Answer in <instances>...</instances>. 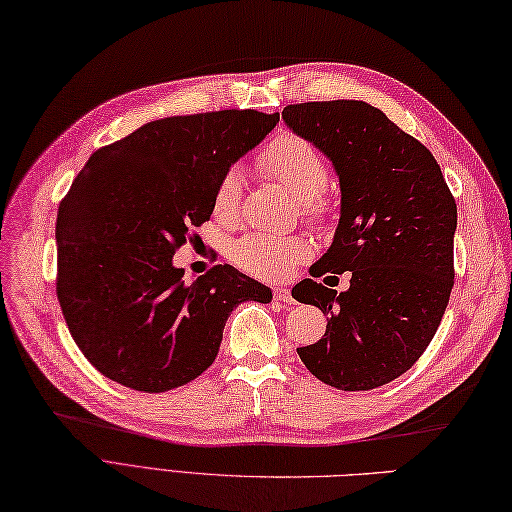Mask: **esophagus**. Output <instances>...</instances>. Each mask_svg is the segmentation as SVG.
<instances>
[{
  "label": "esophagus",
  "mask_w": 512,
  "mask_h": 512,
  "mask_svg": "<svg viewBox=\"0 0 512 512\" xmlns=\"http://www.w3.org/2000/svg\"><path fill=\"white\" fill-rule=\"evenodd\" d=\"M273 299H276V302H284V304H293L295 302L291 291L284 289V286H276V289H273Z\"/></svg>",
  "instance_id": "34e87169"
}]
</instances>
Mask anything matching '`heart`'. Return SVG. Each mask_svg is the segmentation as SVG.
<instances>
[{"mask_svg":"<svg viewBox=\"0 0 512 512\" xmlns=\"http://www.w3.org/2000/svg\"><path fill=\"white\" fill-rule=\"evenodd\" d=\"M256 167L267 178L282 184L299 199L302 213L310 221H323L332 213V199L326 193L328 165L319 149L297 132H278L256 156ZM243 210V178L228 169L213 191V213L223 226H234ZM313 252L304 236L247 234L232 245L230 258L241 271L254 278H280Z\"/></svg>","mask_w":512,"mask_h":512,"instance_id":"b5f03b06","label":"heart"}]
</instances>
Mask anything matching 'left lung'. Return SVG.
I'll return each instance as SVG.
<instances>
[{
  "mask_svg": "<svg viewBox=\"0 0 512 512\" xmlns=\"http://www.w3.org/2000/svg\"><path fill=\"white\" fill-rule=\"evenodd\" d=\"M282 119L315 143L341 180V221L313 276L352 271L350 289L302 280L297 302L326 313L323 339L297 347L339 391L400 378L426 352L454 286L456 199L415 136L358 99L291 104Z\"/></svg>",
  "mask_w": 512,
  "mask_h": 512,
  "instance_id": "left-lung-1",
  "label": "left lung"
}]
</instances>
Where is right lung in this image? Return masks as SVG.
Masks as SVG:
<instances>
[{
  "label": "right lung",
  "instance_id": "right-lung-1",
  "mask_svg": "<svg viewBox=\"0 0 512 512\" xmlns=\"http://www.w3.org/2000/svg\"><path fill=\"white\" fill-rule=\"evenodd\" d=\"M280 115L213 110L149 121L99 147L58 208L56 295L86 360L165 393L215 363L228 315L271 291L230 265L186 284L173 254L213 215L217 180Z\"/></svg>",
  "mask_w": 512,
  "mask_h": 512
}]
</instances>
